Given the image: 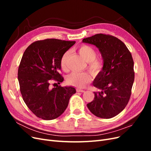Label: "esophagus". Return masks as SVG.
<instances>
[{
	"mask_svg": "<svg viewBox=\"0 0 151 151\" xmlns=\"http://www.w3.org/2000/svg\"><path fill=\"white\" fill-rule=\"evenodd\" d=\"M77 92L85 93V91H84V90H83V89H77Z\"/></svg>",
	"mask_w": 151,
	"mask_h": 151,
	"instance_id": "esophagus-1",
	"label": "esophagus"
}]
</instances>
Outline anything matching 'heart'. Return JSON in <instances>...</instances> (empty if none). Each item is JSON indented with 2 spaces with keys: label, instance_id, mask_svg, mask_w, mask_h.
Wrapping results in <instances>:
<instances>
[{
  "label": "heart",
  "instance_id": "obj_1",
  "mask_svg": "<svg viewBox=\"0 0 151 151\" xmlns=\"http://www.w3.org/2000/svg\"><path fill=\"white\" fill-rule=\"evenodd\" d=\"M79 53L84 60L89 63L88 67L93 72L97 73L101 70L102 63L96 58L97 53L95 49L89 45H83L79 48ZM69 52H67L63 55L60 60V67L63 70H67V59ZM91 77L87 72H72L68 76L67 82L68 84L77 88H83L87 84L90 83Z\"/></svg>",
  "mask_w": 151,
  "mask_h": 151
}]
</instances>
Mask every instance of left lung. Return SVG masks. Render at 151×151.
Returning a JSON list of instances; mask_svg holds the SVG:
<instances>
[{"label":"left lung","mask_w":151,"mask_h":151,"mask_svg":"<svg viewBox=\"0 0 151 151\" xmlns=\"http://www.w3.org/2000/svg\"><path fill=\"white\" fill-rule=\"evenodd\" d=\"M83 42L96 47L103 62L93 83L100 91L94 93V100L87 106L99 118H113L123 110L130 97L134 81L132 55L126 45L113 36L97 34L83 39Z\"/></svg>","instance_id":"1"}]
</instances>
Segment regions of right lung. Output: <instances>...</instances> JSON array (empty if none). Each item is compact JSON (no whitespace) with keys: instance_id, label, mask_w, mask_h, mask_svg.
Returning <instances> with one entry per match:
<instances>
[{"instance_id":"add662e5","label":"right lung","mask_w":151,"mask_h":151,"mask_svg":"<svg viewBox=\"0 0 151 151\" xmlns=\"http://www.w3.org/2000/svg\"><path fill=\"white\" fill-rule=\"evenodd\" d=\"M76 42L47 39L31 43L26 48L18 68V81L24 103L35 115L43 120H53L66 109L71 96L76 93L72 86L50 88V82L58 83L61 58Z\"/></svg>"}]
</instances>
